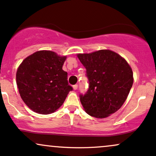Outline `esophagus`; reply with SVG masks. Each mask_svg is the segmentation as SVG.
Segmentation results:
<instances>
[{
  "mask_svg": "<svg viewBox=\"0 0 156 156\" xmlns=\"http://www.w3.org/2000/svg\"><path fill=\"white\" fill-rule=\"evenodd\" d=\"M73 88L74 89V90H76V89L78 88V85H73Z\"/></svg>",
  "mask_w": 156,
  "mask_h": 156,
  "instance_id": "1",
  "label": "esophagus"
}]
</instances>
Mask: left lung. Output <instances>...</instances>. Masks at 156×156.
I'll use <instances>...</instances> for the list:
<instances>
[{"mask_svg": "<svg viewBox=\"0 0 156 156\" xmlns=\"http://www.w3.org/2000/svg\"><path fill=\"white\" fill-rule=\"evenodd\" d=\"M86 69L88 89L80 99L85 111L96 118H106L124 104L133 83V71L127 61L110 50L80 54Z\"/></svg>", "mask_w": 156, "mask_h": 156, "instance_id": "obj_1", "label": "left lung"}]
</instances>
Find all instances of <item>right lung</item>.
Here are the masks:
<instances>
[{
	"label": "right lung",
	"mask_w": 156,
	"mask_h": 156,
	"mask_svg": "<svg viewBox=\"0 0 156 156\" xmlns=\"http://www.w3.org/2000/svg\"><path fill=\"white\" fill-rule=\"evenodd\" d=\"M66 57L51 51H39L20 65L16 82L23 101L40 114H49L63 104L73 87L62 70Z\"/></svg>",
	"instance_id": "right-lung-1"
}]
</instances>
